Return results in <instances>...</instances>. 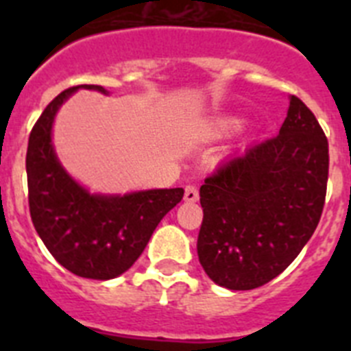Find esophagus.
Segmentation results:
<instances>
[{"label": "esophagus", "instance_id": "esophagus-1", "mask_svg": "<svg viewBox=\"0 0 351 351\" xmlns=\"http://www.w3.org/2000/svg\"><path fill=\"white\" fill-rule=\"evenodd\" d=\"M184 200L186 202H197L198 200V188L195 184H188L184 188Z\"/></svg>", "mask_w": 351, "mask_h": 351}]
</instances>
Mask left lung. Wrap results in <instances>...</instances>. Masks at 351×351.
<instances>
[{"mask_svg":"<svg viewBox=\"0 0 351 351\" xmlns=\"http://www.w3.org/2000/svg\"><path fill=\"white\" fill-rule=\"evenodd\" d=\"M327 179V137L291 96L280 135L223 161L200 186L197 251L210 280L253 290L280 276L318 226Z\"/></svg>","mask_w":351,"mask_h":351,"instance_id":"left-lung-1","label":"left lung"}]
</instances>
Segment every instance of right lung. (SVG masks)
I'll use <instances>...</instances> for the list:
<instances>
[{
	"mask_svg": "<svg viewBox=\"0 0 351 351\" xmlns=\"http://www.w3.org/2000/svg\"><path fill=\"white\" fill-rule=\"evenodd\" d=\"M82 84L64 89L45 107L29 133L26 154L31 221L58 262L89 280H112L142 255L161 218L181 202L184 190H149L125 197L89 195L68 176L51 142L60 105Z\"/></svg>",
	"mask_w": 351,
	"mask_h": 351,
	"instance_id": "add662e5",
	"label": "right lung"
}]
</instances>
